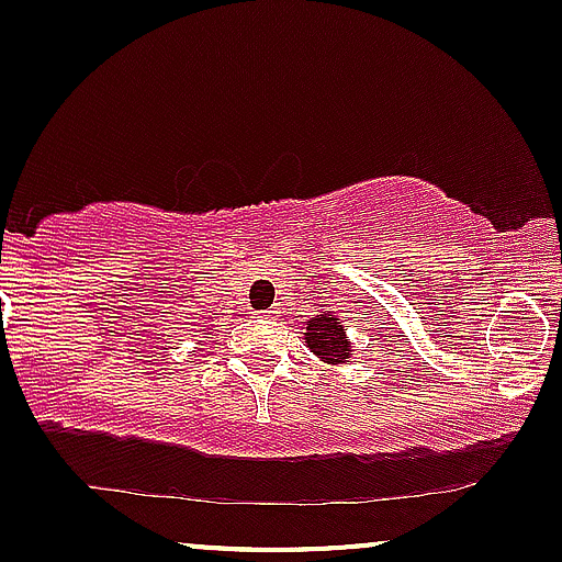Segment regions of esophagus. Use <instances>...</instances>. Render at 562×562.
<instances>
[{
  "label": "esophagus",
  "instance_id": "1",
  "mask_svg": "<svg viewBox=\"0 0 562 562\" xmlns=\"http://www.w3.org/2000/svg\"><path fill=\"white\" fill-rule=\"evenodd\" d=\"M257 318H276V311H262V313H257Z\"/></svg>",
  "mask_w": 562,
  "mask_h": 562
}]
</instances>
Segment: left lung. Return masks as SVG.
Here are the masks:
<instances>
[{"mask_svg":"<svg viewBox=\"0 0 562 562\" xmlns=\"http://www.w3.org/2000/svg\"><path fill=\"white\" fill-rule=\"evenodd\" d=\"M305 342L313 353L327 364H346L351 359V340L346 337L340 318L331 313H318L305 322Z\"/></svg>","mask_w":562,"mask_h":562,"instance_id":"obj_1","label":"left lung"}]
</instances>
